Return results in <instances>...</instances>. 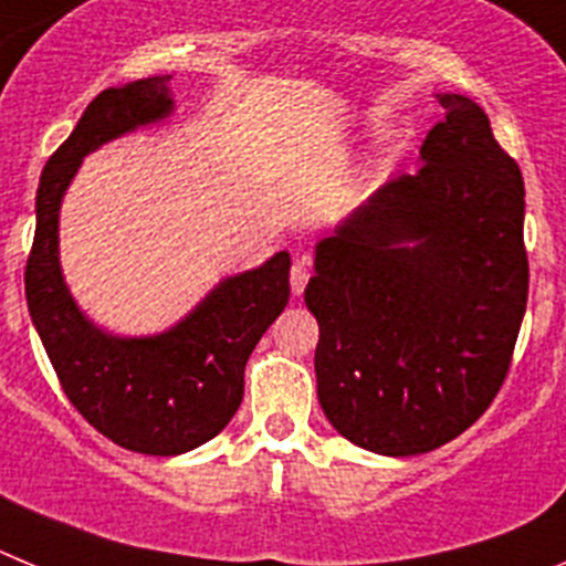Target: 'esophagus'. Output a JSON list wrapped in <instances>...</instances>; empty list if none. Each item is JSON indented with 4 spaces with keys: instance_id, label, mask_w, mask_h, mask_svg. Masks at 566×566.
Wrapping results in <instances>:
<instances>
[{
    "instance_id": "obj_1",
    "label": "esophagus",
    "mask_w": 566,
    "mask_h": 566,
    "mask_svg": "<svg viewBox=\"0 0 566 566\" xmlns=\"http://www.w3.org/2000/svg\"><path fill=\"white\" fill-rule=\"evenodd\" d=\"M310 282V264L304 259H295L293 268H290V287H293V295H302L304 287Z\"/></svg>"
}]
</instances>
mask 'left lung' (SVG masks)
<instances>
[{
    "label": "left lung",
    "mask_w": 566,
    "mask_h": 566,
    "mask_svg": "<svg viewBox=\"0 0 566 566\" xmlns=\"http://www.w3.org/2000/svg\"><path fill=\"white\" fill-rule=\"evenodd\" d=\"M446 118L420 169L378 188L315 245L304 290L333 429L384 457L446 446L491 406L527 307L524 182L480 104Z\"/></svg>",
    "instance_id": "8db88e82"
}]
</instances>
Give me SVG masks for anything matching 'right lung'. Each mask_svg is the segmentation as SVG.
Listing matches in <instances>:
<instances>
[{
    "label": "right lung",
    "mask_w": 566,
    "mask_h": 566,
    "mask_svg": "<svg viewBox=\"0 0 566 566\" xmlns=\"http://www.w3.org/2000/svg\"><path fill=\"white\" fill-rule=\"evenodd\" d=\"M171 75L109 86L86 106L73 135L48 160L35 191V237L24 271L33 327L70 403L115 446L177 457L213 440L237 415L253 346L290 298V253L233 273L175 327L115 335L70 293L59 256V213L86 155L163 124L175 112Z\"/></svg>",
    "instance_id": "obj_1"
}]
</instances>
